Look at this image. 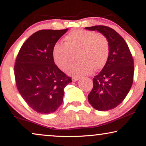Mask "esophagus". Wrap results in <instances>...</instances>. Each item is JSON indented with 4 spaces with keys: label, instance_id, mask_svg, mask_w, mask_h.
<instances>
[{
    "label": "esophagus",
    "instance_id": "1",
    "mask_svg": "<svg viewBox=\"0 0 146 146\" xmlns=\"http://www.w3.org/2000/svg\"><path fill=\"white\" fill-rule=\"evenodd\" d=\"M78 79H79V77H74L72 78V81L73 82H76V81H77V80H78Z\"/></svg>",
    "mask_w": 146,
    "mask_h": 146
}]
</instances>
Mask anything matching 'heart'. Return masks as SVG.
<instances>
[{"label":"heart","instance_id":"heart-1","mask_svg":"<svg viewBox=\"0 0 146 146\" xmlns=\"http://www.w3.org/2000/svg\"><path fill=\"white\" fill-rule=\"evenodd\" d=\"M78 52V61L68 69L69 75L82 77L94 70L102 69L109 55V44L101 34L76 30L65 37V43H57L52 50L54 61L62 69H66L72 63L73 53Z\"/></svg>","mask_w":146,"mask_h":146}]
</instances>
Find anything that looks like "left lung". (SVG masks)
Masks as SVG:
<instances>
[{
    "mask_svg": "<svg viewBox=\"0 0 146 146\" xmlns=\"http://www.w3.org/2000/svg\"><path fill=\"white\" fill-rule=\"evenodd\" d=\"M85 29L101 33L109 44L108 60L93 78L94 87L88 96V101L99 111L113 109L124 100L133 84V58L125 41L114 29L102 25Z\"/></svg>",
    "mask_w": 146,
    "mask_h": 146,
    "instance_id": "8db88e82",
    "label": "left lung"
}]
</instances>
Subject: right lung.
<instances>
[{"instance_id": "add662e5", "label": "right lung", "mask_w": 146, "mask_h": 146, "mask_svg": "<svg viewBox=\"0 0 146 146\" xmlns=\"http://www.w3.org/2000/svg\"><path fill=\"white\" fill-rule=\"evenodd\" d=\"M41 30L23 43L14 67L18 91L29 106L40 114L56 111L63 101L64 88L71 78L55 65L53 47L68 31Z\"/></svg>"}]
</instances>
